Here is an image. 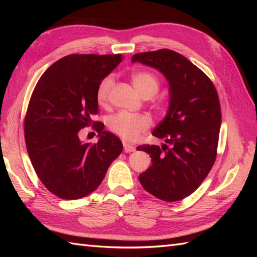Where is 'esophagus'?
Instances as JSON below:
<instances>
[{
  "instance_id": "1",
  "label": "esophagus",
  "mask_w": 257,
  "mask_h": 257,
  "mask_svg": "<svg viewBox=\"0 0 257 257\" xmlns=\"http://www.w3.org/2000/svg\"><path fill=\"white\" fill-rule=\"evenodd\" d=\"M135 150H136V148H135L134 146H130L128 144L123 143V151L124 152H127V154H129V152H134Z\"/></svg>"
}]
</instances>
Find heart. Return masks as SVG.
<instances>
[{"mask_svg": "<svg viewBox=\"0 0 257 257\" xmlns=\"http://www.w3.org/2000/svg\"><path fill=\"white\" fill-rule=\"evenodd\" d=\"M133 84L139 94L145 98L155 96L160 87V81L155 74L150 72H138L133 75ZM113 78L107 76L97 87L96 98L99 105H106ZM107 125L110 132L127 143H135L141 134H144L151 125V120L146 114H136L125 111H120L108 118Z\"/></svg>", "mask_w": 257, "mask_h": 257, "instance_id": "b5f03b06", "label": "heart"}]
</instances>
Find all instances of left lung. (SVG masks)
<instances>
[{
  "instance_id": "8db88e82",
  "label": "left lung",
  "mask_w": 257,
  "mask_h": 257,
  "mask_svg": "<svg viewBox=\"0 0 257 257\" xmlns=\"http://www.w3.org/2000/svg\"><path fill=\"white\" fill-rule=\"evenodd\" d=\"M133 62L159 69L170 86L168 113L152 132L166 144L161 148L138 147L152 162L139 181L158 199L180 201L200 187L215 162L221 127L219 95L199 67L174 51L135 54Z\"/></svg>"
}]
</instances>
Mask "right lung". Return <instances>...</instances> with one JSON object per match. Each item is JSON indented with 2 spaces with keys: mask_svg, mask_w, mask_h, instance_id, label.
Listing matches in <instances>:
<instances>
[{
  "mask_svg": "<svg viewBox=\"0 0 257 257\" xmlns=\"http://www.w3.org/2000/svg\"><path fill=\"white\" fill-rule=\"evenodd\" d=\"M121 61L120 54H72L48 67L33 90L24 119L26 149L37 177L58 198L91 193L121 154L117 136L91 119L98 85ZM91 124L100 140L83 144L79 132Z\"/></svg>",
  "mask_w": 257,
  "mask_h": 257,
  "instance_id": "add662e5",
  "label": "right lung"
}]
</instances>
